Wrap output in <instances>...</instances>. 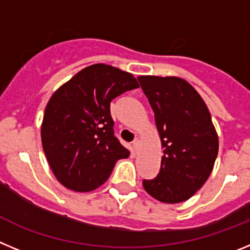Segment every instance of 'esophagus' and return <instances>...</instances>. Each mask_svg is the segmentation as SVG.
Instances as JSON below:
<instances>
[{
  "label": "esophagus",
  "mask_w": 250,
  "mask_h": 250,
  "mask_svg": "<svg viewBox=\"0 0 250 250\" xmlns=\"http://www.w3.org/2000/svg\"><path fill=\"white\" fill-rule=\"evenodd\" d=\"M139 146H140V140H139V139H135V140L132 141V147H134L135 151H138Z\"/></svg>",
  "instance_id": "obj_1"
}]
</instances>
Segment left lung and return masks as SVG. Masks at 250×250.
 <instances>
[{"mask_svg":"<svg viewBox=\"0 0 250 250\" xmlns=\"http://www.w3.org/2000/svg\"><path fill=\"white\" fill-rule=\"evenodd\" d=\"M151 106L164 155L159 175L143 187L167 204L188 200L213 171L219 139L207 104L187 80L178 76H139Z\"/></svg>","mask_w":250,"mask_h":250,"instance_id":"8db88e82","label":"left lung"}]
</instances>
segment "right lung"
Returning a JSON list of instances; mask_svg holds the SVG:
<instances>
[{
    "label": "right lung",
    "instance_id": "right-lung-1",
    "mask_svg": "<svg viewBox=\"0 0 250 250\" xmlns=\"http://www.w3.org/2000/svg\"><path fill=\"white\" fill-rule=\"evenodd\" d=\"M139 87L130 72L105 63L83 68L48 100L41 141L55 178L74 191L95 190L130 151L114 136L110 103Z\"/></svg>",
    "mask_w": 250,
    "mask_h": 250
}]
</instances>
